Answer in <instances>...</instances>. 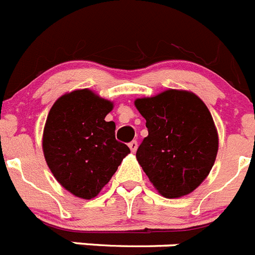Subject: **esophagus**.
<instances>
[{"instance_id":"1","label":"esophagus","mask_w":255,"mask_h":255,"mask_svg":"<svg viewBox=\"0 0 255 255\" xmlns=\"http://www.w3.org/2000/svg\"><path fill=\"white\" fill-rule=\"evenodd\" d=\"M129 148L131 149V152H135L136 149H138V142H136V140H131V142L129 143Z\"/></svg>"}]
</instances>
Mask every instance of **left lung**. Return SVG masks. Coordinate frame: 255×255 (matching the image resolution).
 Masks as SVG:
<instances>
[{
  "instance_id": "8db88e82",
  "label": "left lung",
  "mask_w": 255,
  "mask_h": 255,
  "mask_svg": "<svg viewBox=\"0 0 255 255\" xmlns=\"http://www.w3.org/2000/svg\"><path fill=\"white\" fill-rule=\"evenodd\" d=\"M148 136L136 158L154 188L174 199L196 190L208 177L218 152V134L208 107L190 91L166 90L136 99Z\"/></svg>"
}]
</instances>
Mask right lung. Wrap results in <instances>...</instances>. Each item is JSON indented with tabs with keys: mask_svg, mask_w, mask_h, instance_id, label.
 Returning <instances> with one entry per match:
<instances>
[{
	"mask_svg": "<svg viewBox=\"0 0 255 255\" xmlns=\"http://www.w3.org/2000/svg\"><path fill=\"white\" fill-rule=\"evenodd\" d=\"M110 101L93 91H72L54 103L43 129L45 160L55 179L77 197L90 200L116 173L129 147L115 136L106 121Z\"/></svg>",
	"mask_w": 255,
	"mask_h": 255,
	"instance_id": "right-lung-1",
	"label": "right lung"
}]
</instances>
